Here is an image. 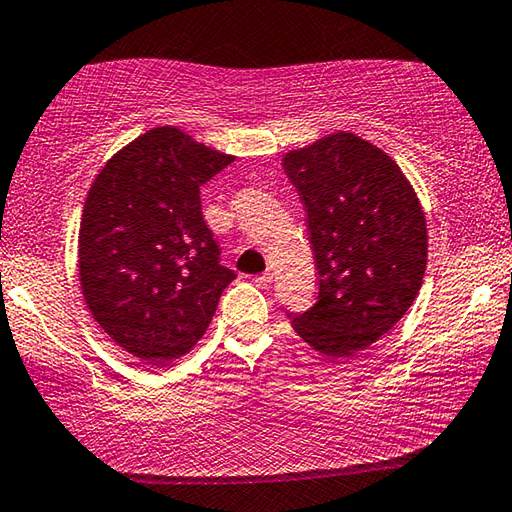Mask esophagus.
I'll use <instances>...</instances> for the list:
<instances>
[{
	"mask_svg": "<svg viewBox=\"0 0 512 512\" xmlns=\"http://www.w3.org/2000/svg\"><path fill=\"white\" fill-rule=\"evenodd\" d=\"M255 284L259 289H268L273 284V273H262V275H257L255 277Z\"/></svg>",
	"mask_w": 512,
	"mask_h": 512,
	"instance_id": "1",
	"label": "esophagus"
}]
</instances>
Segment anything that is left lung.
<instances>
[{
  "mask_svg": "<svg viewBox=\"0 0 512 512\" xmlns=\"http://www.w3.org/2000/svg\"><path fill=\"white\" fill-rule=\"evenodd\" d=\"M284 171L307 212L318 300L289 314L311 348L354 357L397 325L422 287L427 223L393 158L352 133L291 151Z\"/></svg>",
  "mask_w": 512,
  "mask_h": 512,
  "instance_id": "8db88e82",
  "label": "left lung"
}]
</instances>
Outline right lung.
<instances>
[{
	"instance_id": "1",
	"label": "right lung",
	"mask_w": 512,
	"mask_h": 512,
	"mask_svg": "<svg viewBox=\"0 0 512 512\" xmlns=\"http://www.w3.org/2000/svg\"><path fill=\"white\" fill-rule=\"evenodd\" d=\"M232 160L160 126L92 183L79 232L83 296L103 332L151 366L194 348L237 277L201 210V187Z\"/></svg>"
}]
</instances>
